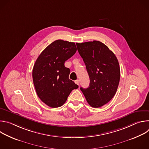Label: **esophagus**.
Here are the masks:
<instances>
[{
	"instance_id": "obj_1",
	"label": "esophagus",
	"mask_w": 149,
	"mask_h": 149,
	"mask_svg": "<svg viewBox=\"0 0 149 149\" xmlns=\"http://www.w3.org/2000/svg\"><path fill=\"white\" fill-rule=\"evenodd\" d=\"M75 83L76 84H77V85H79V80H78V79H77V80H75Z\"/></svg>"
}]
</instances>
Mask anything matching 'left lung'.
<instances>
[{
	"instance_id": "1",
	"label": "left lung",
	"mask_w": 149,
	"mask_h": 149,
	"mask_svg": "<svg viewBox=\"0 0 149 149\" xmlns=\"http://www.w3.org/2000/svg\"><path fill=\"white\" fill-rule=\"evenodd\" d=\"M90 83L87 88H80L88 103L94 108L109 102L116 93L120 78L119 63L114 54L98 40L77 43Z\"/></svg>"
}]
</instances>
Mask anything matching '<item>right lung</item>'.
<instances>
[{
	"mask_svg": "<svg viewBox=\"0 0 149 149\" xmlns=\"http://www.w3.org/2000/svg\"><path fill=\"white\" fill-rule=\"evenodd\" d=\"M76 51L74 42L58 39L42 51L35 63L32 77L36 92L40 100L50 107H61L71 92L78 88L69 79L70 70L64 65Z\"/></svg>",
	"mask_w": 149,
	"mask_h": 149,
	"instance_id": "add662e5",
	"label": "right lung"
}]
</instances>
